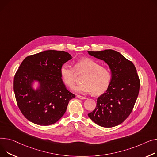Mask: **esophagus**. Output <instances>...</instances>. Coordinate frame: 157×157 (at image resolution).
Segmentation results:
<instances>
[{"label": "esophagus", "mask_w": 157, "mask_h": 157, "mask_svg": "<svg viewBox=\"0 0 157 157\" xmlns=\"http://www.w3.org/2000/svg\"><path fill=\"white\" fill-rule=\"evenodd\" d=\"M77 97H78V98L81 99V100H85V99H86V97H82V96H81V95H77Z\"/></svg>", "instance_id": "esophagus-1"}]
</instances>
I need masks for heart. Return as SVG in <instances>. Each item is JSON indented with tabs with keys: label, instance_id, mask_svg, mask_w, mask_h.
<instances>
[{
	"label": "heart",
	"instance_id": "obj_1",
	"mask_svg": "<svg viewBox=\"0 0 157 157\" xmlns=\"http://www.w3.org/2000/svg\"><path fill=\"white\" fill-rule=\"evenodd\" d=\"M77 74L85 72L81 78L82 83L72 88L78 93H93L99 95L107 91L112 81L110 71L106 67L101 66L97 61L90 58L78 60L72 67L64 63L60 68V78L66 85L71 87L75 84Z\"/></svg>",
	"mask_w": 157,
	"mask_h": 157
}]
</instances>
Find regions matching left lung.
Listing matches in <instances>:
<instances>
[{
    "instance_id": "left-lung-1",
    "label": "left lung",
    "mask_w": 157,
    "mask_h": 157,
    "mask_svg": "<svg viewBox=\"0 0 157 157\" xmlns=\"http://www.w3.org/2000/svg\"><path fill=\"white\" fill-rule=\"evenodd\" d=\"M88 54L107 63L112 74L109 88L97 98V107L88 117L101 127L118 126L129 116L138 96L140 82L136 69L113 50L88 51Z\"/></svg>"
}]
</instances>
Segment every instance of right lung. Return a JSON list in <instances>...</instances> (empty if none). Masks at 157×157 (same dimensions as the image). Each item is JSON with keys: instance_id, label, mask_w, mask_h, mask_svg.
<instances>
[{"instance_id": "obj_1", "label": "right lung", "mask_w": 157, "mask_h": 157, "mask_svg": "<svg viewBox=\"0 0 157 157\" xmlns=\"http://www.w3.org/2000/svg\"><path fill=\"white\" fill-rule=\"evenodd\" d=\"M72 58L66 52L48 50L23 60L14 78V91L18 107L28 121L46 126L63 116L75 95L62 82L60 68Z\"/></svg>"}]
</instances>
